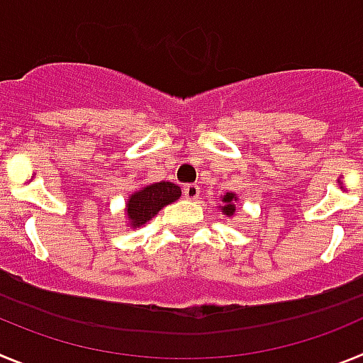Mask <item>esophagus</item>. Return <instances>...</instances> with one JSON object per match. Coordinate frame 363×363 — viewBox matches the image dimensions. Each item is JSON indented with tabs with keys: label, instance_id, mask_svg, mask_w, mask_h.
I'll use <instances>...</instances> for the list:
<instances>
[{
	"label": "esophagus",
	"instance_id": "obj_1",
	"mask_svg": "<svg viewBox=\"0 0 363 363\" xmlns=\"http://www.w3.org/2000/svg\"><path fill=\"white\" fill-rule=\"evenodd\" d=\"M184 196L187 198V200H196L198 196H200V187L198 185H185L184 189Z\"/></svg>",
	"mask_w": 363,
	"mask_h": 363
}]
</instances>
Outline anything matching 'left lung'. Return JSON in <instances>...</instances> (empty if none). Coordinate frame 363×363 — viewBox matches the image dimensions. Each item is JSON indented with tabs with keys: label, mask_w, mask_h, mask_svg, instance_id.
Segmentation results:
<instances>
[{
	"label": "left lung",
	"mask_w": 363,
	"mask_h": 363,
	"mask_svg": "<svg viewBox=\"0 0 363 363\" xmlns=\"http://www.w3.org/2000/svg\"><path fill=\"white\" fill-rule=\"evenodd\" d=\"M221 198V205L218 209L221 211V214H225V216H233L236 213V201H238V196L234 194V192H225Z\"/></svg>",
	"instance_id": "obj_1"
}]
</instances>
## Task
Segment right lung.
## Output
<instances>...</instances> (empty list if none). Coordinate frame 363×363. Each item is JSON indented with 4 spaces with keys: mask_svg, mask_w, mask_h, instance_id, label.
<instances>
[{
    "mask_svg": "<svg viewBox=\"0 0 363 363\" xmlns=\"http://www.w3.org/2000/svg\"><path fill=\"white\" fill-rule=\"evenodd\" d=\"M182 189L171 182H156L136 189L125 203L127 227L140 229L149 220H152L165 205L179 200Z\"/></svg>",
    "mask_w": 363,
    "mask_h": 363,
    "instance_id": "right-lung-1",
    "label": "right lung"
}]
</instances>
